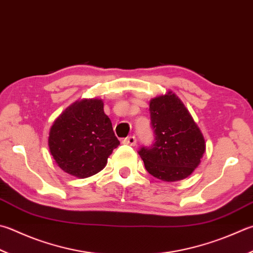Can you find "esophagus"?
Wrapping results in <instances>:
<instances>
[{
	"mask_svg": "<svg viewBox=\"0 0 253 253\" xmlns=\"http://www.w3.org/2000/svg\"><path fill=\"white\" fill-rule=\"evenodd\" d=\"M123 143L126 145H131V146H134L136 144V139L134 135H131V136H127L126 139L123 140Z\"/></svg>",
	"mask_w": 253,
	"mask_h": 253,
	"instance_id": "34e87169",
	"label": "esophagus"
}]
</instances>
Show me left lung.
<instances>
[{"label":"left lung","mask_w":253,"mask_h":253,"mask_svg":"<svg viewBox=\"0 0 253 253\" xmlns=\"http://www.w3.org/2000/svg\"><path fill=\"white\" fill-rule=\"evenodd\" d=\"M150 112L155 142L139 151L146 170L164 182L188 177L206 151L201 128L171 91L151 99Z\"/></svg>","instance_id":"obj_1"}]
</instances>
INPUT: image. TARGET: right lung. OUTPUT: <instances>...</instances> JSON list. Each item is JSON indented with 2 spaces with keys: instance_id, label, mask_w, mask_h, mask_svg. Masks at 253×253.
Returning <instances> with one entry per match:
<instances>
[{
  "instance_id": "right-lung-1",
  "label": "right lung",
  "mask_w": 253,
  "mask_h": 253,
  "mask_svg": "<svg viewBox=\"0 0 253 253\" xmlns=\"http://www.w3.org/2000/svg\"><path fill=\"white\" fill-rule=\"evenodd\" d=\"M119 144L103 101L98 98L70 104L49 130L48 147L56 164L78 178L102 170Z\"/></svg>"
}]
</instances>
